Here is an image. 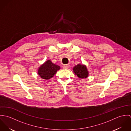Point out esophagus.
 I'll list each match as a JSON object with an SVG mask.
<instances>
[{"instance_id": "1", "label": "esophagus", "mask_w": 131, "mask_h": 131, "mask_svg": "<svg viewBox=\"0 0 131 131\" xmlns=\"http://www.w3.org/2000/svg\"><path fill=\"white\" fill-rule=\"evenodd\" d=\"M63 69H68L70 67V65L69 64H66V65H64L63 66Z\"/></svg>"}]
</instances>
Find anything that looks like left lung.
<instances>
[{
  "label": "left lung",
  "mask_w": 131,
  "mask_h": 131,
  "mask_svg": "<svg viewBox=\"0 0 131 131\" xmlns=\"http://www.w3.org/2000/svg\"><path fill=\"white\" fill-rule=\"evenodd\" d=\"M73 72L75 75L81 79L86 78L89 75V72L86 66L83 64H78L75 66L73 68Z\"/></svg>",
  "instance_id": "1"
}]
</instances>
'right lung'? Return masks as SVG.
<instances>
[{"label":"right lung","instance_id":"1","mask_svg":"<svg viewBox=\"0 0 131 131\" xmlns=\"http://www.w3.org/2000/svg\"><path fill=\"white\" fill-rule=\"evenodd\" d=\"M60 69L59 66L53 63L50 60H48L39 67L38 74L41 78L49 80L52 78Z\"/></svg>","mask_w":131,"mask_h":131}]
</instances>
